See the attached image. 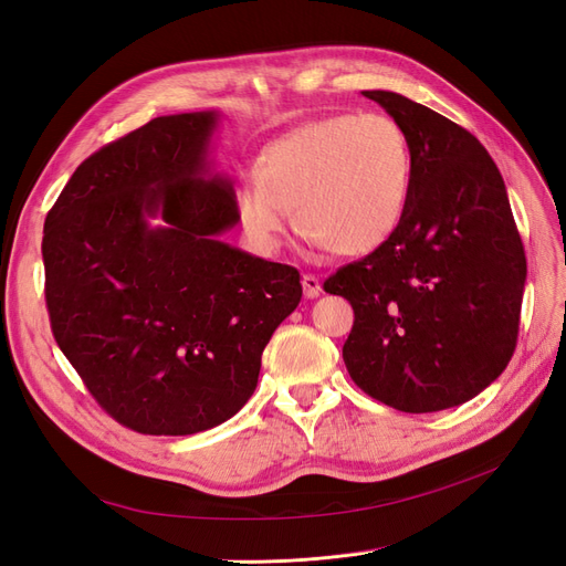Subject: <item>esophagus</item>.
<instances>
[{
    "instance_id": "34e87169",
    "label": "esophagus",
    "mask_w": 566,
    "mask_h": 566,
    "mask_svg": "<svg viewBox=\"0 0 566 566\" xmlns=\"http://www.w3.org/2000/svg\"><path fill=\"white\" fill-rule=\"evenodd\" d=\"M302 287H304V297L306 300H314L321 295V281L314 273H304L302 276Z\"/></svg>"
}]
</instances>
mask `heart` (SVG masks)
Segmentation results:
<instances>
[{
	"label": "heart",
	"mask_w": 566,
	"mask_h": 566,
	"mask_svg": "<svg viewBox=\"0 0 566 566\" xmlns=\"http://www.w3.org/2000/svg\"><path fill=\"white\" fill-rule=\"evenodd\" d=\"M413 191L406 129L382 113H337L271 142L238 186V217L252 241L276 250L293 214L302 235L342 256H364L403 224Z\"/></svg>",
	"instance_id": "1"
}]
</instances>
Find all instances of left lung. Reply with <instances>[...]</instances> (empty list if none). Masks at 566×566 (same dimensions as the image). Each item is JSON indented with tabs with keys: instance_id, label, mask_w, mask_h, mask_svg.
<instances>
[{
	"instance_id": "8db88e82",
	"label": "left lung",
	"mask_w": 566,
	"mask_h": 566,
	"mask_svg": "<svg viewBox=\"0 0 566 566\" xmlns=\"http://www.w3.org/2000/svg\"><path fill=\"white\" fill-rule=\"evenodd\" d=\"M406 129L413 191L389 243L323 283L349 300L342 358L403 413L474 399L517 347L524 245L499 167L468 129L394 92H364Z\"/></svg>"
}]
</instances>
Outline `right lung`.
<instances>
[{"instance_id": "right-lung-1", "label": "right lung", "mask_w": 566, "mask_h": 566, "mask_svg": "<svg viewBox=\"0 0 566 566\" xmlns=\"http://www.w3.org/2000/svg\"><path fill=\"white\" fill-rule=\"evenodd\" d=\"M217 117H156L96 150L44 221L51 333L98 406L142 434L235 416L302 300L295 266L219 241L241 217L233 186L208 175Z\"/></svg>"}]
</instances>
